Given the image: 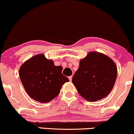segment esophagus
I'll list each match as a JSON object with an SVG mask.
<instances>
[{
    "label": "esophagus",
    "mask_w": 134,
    "mask_h": 134,
    "mask_svg": "<svg viewBox=\"0 0 134 134\" xmlns=\"http://www.w3.org/2000/svg\"><path fill=\"white\" fill-rule=\"evenodd\" d=\"M69 80H70V81H72V76H69Z\"/></svg>",
    "instance_id": "34e87169"
}]
</instances>
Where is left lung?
Segmentation results:
<instances>
[{"label":"left lung","mask_w":134,"mask_h":134,"mask_svg":"<svg viewBox=\"0 0 134 134\" xmlns=\"http://www.w3.org/2000/svg\"><path fill=\"white\" fill-rule=\"evenodd\" d=\"M116 76L117 68L111 58L98 52H90L80 61L72 81L81 96L95 101L108 95Z\"/></svg>","instance_id":"8db88e82"}]
</instances>
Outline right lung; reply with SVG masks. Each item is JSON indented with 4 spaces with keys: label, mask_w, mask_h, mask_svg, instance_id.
<instances>
[{
    "label": "right lung",
    "mask_w": 134,
    "mask_h": 134,
    "mask_svg": "<svg viewBox=\"0 0 134 134\" xmlns=\"http://www.w3.org/2000/svg\"><path fill=\"white\" fill-rule=\"evenodd\" d=\"M62 66H55L44 55L33 57L21 65L19 77L26 91L32 99L48 103L59 94L69 80L62 74Z\"/></svg>",
    "instance_id": "right-lung-1"
}]
</instances>
